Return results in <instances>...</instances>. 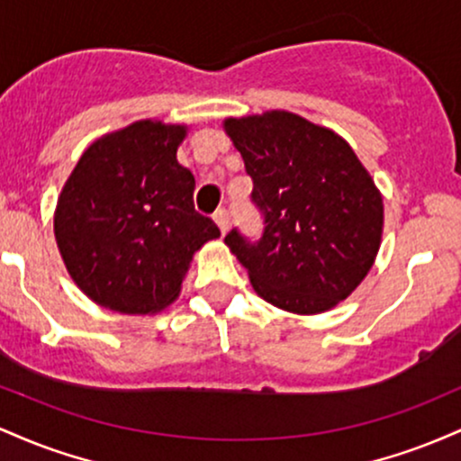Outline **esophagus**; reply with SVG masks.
<instances>
[{
	"label": "esophagus",
	"mask_w": 461,
	"mask_h": 461,
	"mask_svg": "<svg viewBox=\"0 0 461 461\" xmlns=\"http://www.w3.org/2000/svg\"><path fill=\"white\" fill-rule=\"evenodd\" d=\"M214 223L219 225L221 234H225L227 225H230V212H227V210H216V212H214Z\"/></svg>",
	"instance_id": "34e87169"
}]
</instances>
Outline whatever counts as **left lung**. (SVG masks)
Returning a JSON list of instances; mask_svg holds the SVG:
<instances>
[{
  "label": "left lung",
  "instance_id": "obj_1",
  "mask_svg": "<svg viewBox=\"0 0 461 461\" xmlns=\"http://www.w3.org/2000/svg\"><path fill=\"white\" fill-rule=\"evenodd\" d=\"M264 214L258 242L231 230L225 245L275 308L321 314L362 284L377 258L384 199L351 145L285 110L223 121Z\"/></svg>",
  "mask_w": 461,
  "mask_h": 461
}]
</instances>
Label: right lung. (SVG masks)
<instances>
[{
    "mask_svg": "<svg viewBox=\"0 0 461 461\" xmlns=\"http://www.w3.org/2000/svg\"><path fill=\"white\" fill-rule=\"evenodd\" d=\"M188 128L142 119L82 153L62 186L54 234L77 288L105 310L156 314L179 297L194 251L221 236L194 212L177 162Z\"/></svg>",
    "mask_w": 461,
    "mask_h": 461,
    "instance_id": "obj_1",
    "label": "right lung"
}]
</instances>
